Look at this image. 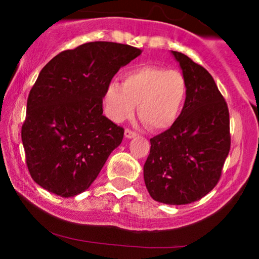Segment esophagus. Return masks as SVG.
Segmentation results:
<instances>
[{
  "label": "esophagus",
  "mask_w": 259,
  "mask_h": 259,
  "mask_svg": "<svg viewBox=\"0 0 259 259\" xmlns=\"http://www.w3.org/2000/svg\"><path fill=\"white\" fill-rule=\"evenodd\" d=\"M125 138H127V139H132V138H135L137 137V133L135 132H133V130H130V129H125Z\"/></svg>",
  "instance_id": "1"
}]
</instances>
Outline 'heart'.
<instances>
[{
	"mask_svg": "<svg viewBox=\"0 0 259 259\" xmlns=\"http://www.w3.org/2000/svg\"><path fill=\"white\" fill-rule=\"evenodd\" d=\"M187 98V81L178 70L161 66L135 67L121 76V85L111 81L104 91L106 114L122 121L138 113L153 130H164L174 124Z\"/></svg>",
	"mask_w": 259,
	"mask_h": 259,
	"instance_id": "obj_1",
	"label": "heart"
}]
</instances>
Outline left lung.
Returning a JSON list of instances; mask_svg holds the SVG:
<instances>
[{"label":"left lung","instance_id":"left-lung-1","mask_svg":"<svg viewBox=\"0 0 259 259\" xmlns=\"http://www.w3.org/2000/svg\"><path fill=\"white\" fill-rule=\"evenodd\" d=\"M187 81V98L178 119L150 139L144 182L156 202L189 204L219 182L231 149L229 111L213 77L187 55L171 51Z\"/></svg>","mask_w":259,"mask_h":259}]
</instances>
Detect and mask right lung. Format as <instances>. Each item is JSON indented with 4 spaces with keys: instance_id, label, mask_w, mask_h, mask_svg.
Listing matches in <instances>:
<instances>
[{
    "instance_id": "obj_1",
    "label": "right lung",
    "mask_w": 259,
    "mask_h": 259,
    "mask_svg": "<svg viewBox=\"0 0 259 259\" xmlns=\"http://www.w3.org/2000/svg\"><path fill=\"white\" fill-rule=\"evenodd\" d=\"M140 54L124 44L95 41L60 52L41 70L21 130L28 171L40 187L69 198L96 179L124 137L103 115L104 91Z\"/></svg>"
}]
</instances>
